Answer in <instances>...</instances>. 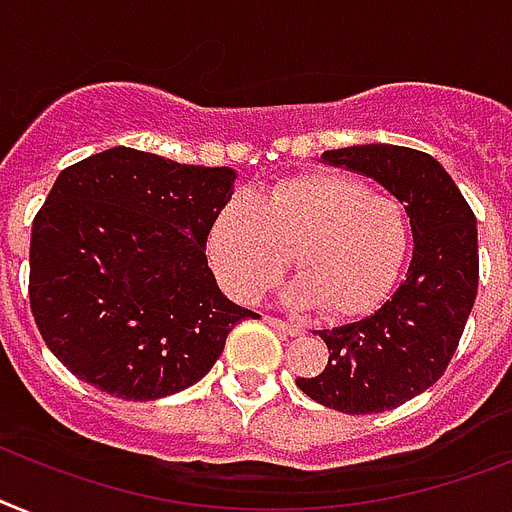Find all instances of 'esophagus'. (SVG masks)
<instances>
[{
    "label": "esophagus",
    "mask_w": 512,
    "mask_h": 512,
    "mask_svg": "<svg viewBox=\"0 0 512 512\" xmlns=\"http://www.w3.org/2000/svg\"><path fill=\"white\" fill-rule=\"evenodd\" d=\"M265 321H268L270 326H276V328H281V331H286V334H292V336L299 334V326H297V323L281 321V318H273V315H265Z\"/></svg>",
    "instance_id": "34e87169"
}]
</instances>
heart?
<instances>
[{
  "label": "heart",
  "mask_w": 512,
  "mask_h": 512,
  "mask_svg": "<svg viewBox=\"0 0 512 512\" xmlns=\"http://www.w3.org/2000/svg\"><path fill=\"white\" fill-rule=\"evenodd\" d=\"M407 252V218L389 194L352 176L286 178L260 197L228 199L215 215L207 255L231 297L249 302L289 268L294 305L328 318L365 313L389 292Z\"/></svg>",
  "instance_id": "obj_1"
}]
</instances>
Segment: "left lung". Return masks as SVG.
<instances>
[{"label":"left lung","instance_id":"obj_1","mask_svg":"<svg viewBox=\"0 0 512 512\" xmlns=\"http://www.w3.org/2000/svg\"><path fill=\"white\" fill-rule=\"evenodd\" d=\"M321 160L363 173L400 199L413 257L376 313L321 331L326 368L297 386L342 413H384L436 384L458 350L479 289L476 215L450 173L418 149L360 144L328 149Z\"/></svg>","mask_w":512,"mask_h":512}]
</instances>
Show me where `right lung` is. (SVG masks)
<instances>
[{
	"label": "right lung",
	"instance_id": "add662e5",
	"mask_svg": "<svg viewBox=\"0 0 512 512\" xmlns=\"http://www.w3.org/2000/svg\"><path fill=\"white\" fill-rule=\"evenodd\" d=\"M231 168L105 149L57 176L33 218V321L52 355L120 400H160L207 376L252 310L207 265Z\"/></svg>",
	"mask_w": 512,
	"mask_h": 512
}]
</instances>
